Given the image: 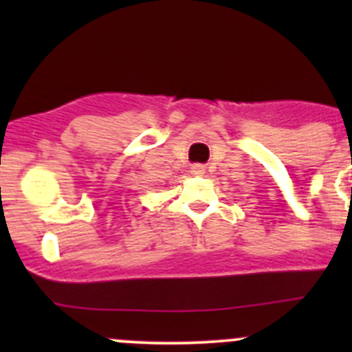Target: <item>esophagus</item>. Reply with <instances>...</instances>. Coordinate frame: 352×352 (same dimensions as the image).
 <instances>
[{"instance_id":"34e87169","label":"esophagus","mask_w":352,"mask_h":352,"mask_svg":"<svg viewBox=\"0 0 352 352\" xmlns=\"http://www.w3.org/2000/svg\"><path fill=\"white\" fill-rule=\"evenodd\" d=\"M190 172H192L194 175H202V173L206 172V166L201 165V163H196V165H192V168H190Z\"/></svg>"}]
</instances>
